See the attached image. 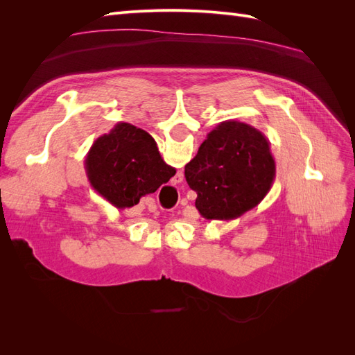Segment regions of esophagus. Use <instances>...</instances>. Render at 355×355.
Masks as SVG:
<instances>
[{
  "mask_svg": "<svg viewBox=\"0 0 355 355\" xmlns=\"http://www.w3.org/2000/svg\"><path fill=\"white\" fill-rule=\"evenodd\" d=\"M182 180H184V173H182V171H178L176 176L173 178V184H175V185H176V184H180Z\"/></svg>",
  "mask_w": 355,
  "mask_h": 355,
  "instance_id": "obj_1",
  "label": "esophagus"
}]
</instances>
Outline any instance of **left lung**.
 Here are the masks:
<instances>
[{
    "label": "left lung",
    "instance_id": "8db88e82",
    "mask_svg": "<svg viewBox=\"0 0 355 355\" xmlns=\"http://www.w3.org/2000/svg\"><path fill=\"white\" fill-rule=\"evenodd\" d=\"M185 178L197 192L196 207L204 219H237L254 209L274 184L270 141L250 124L223 121L185 166Z\"/></svg>",
    "mask_w": 355,
    "mask_h": 355
}]
</instances>
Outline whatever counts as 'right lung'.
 I'll use <instances>...</instances> for the list:
<instances>
[{
	"instance_id": "obj_1",
	"label": "right lung",
	"mask_w": 355,
	"mask_h": 355,
	"mask_svg": "<svg viewBox=\"0 0 355 355\" xmlns=\"http://www.w3.org/2000/svg\"><path fill=\"white\" fill-rule=\"evenodd\" d=\"M90 185L116 209L133 207L175 176L154 137L130 123H118L98 137L85 157Z\"/></svg>"
}]
</instances>
